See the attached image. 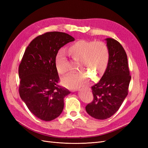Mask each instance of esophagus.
Returning a JSON list of instances; mask_svg holds the SVG:
<instances>
[{"instance_id":"34e87169","label":"esophagus","mask_w":148,"mask_h":148,"mask_svg":"<svg viewBox=\"0 0 148 148\" xmlns=\"http://www.w3.org/2000/svg\"><path fill=\"white\" fill-rule=\"evenodd\" d=\"M81 90H82V89H78V91H81Z\"/></svg>"}]
</instances>
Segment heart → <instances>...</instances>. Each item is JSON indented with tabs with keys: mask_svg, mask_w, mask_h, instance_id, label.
Instances as JSON below:
<instances>
[{
	"mask_svg": "<svg viewBox=\"0 0 148 148\" xmlns=\"http://www.w3.org/2000/svg\"><path fill=\"white\" fill-rule=\"evenodd\" d=\"M69 52L74 60H79L77 69L81 71L70 73L62 78V83L66 88L74 89L86 86L91 82L89 76L97 79L106 72L109 60V51L105 42L79 40L70 46ZM66 62L65 51L60 50L56 56V64L61 74L68 71Z\"/></svg>",
	"mask_w": 148,
	"mask_h": 148,
	"instance_id": "heart-1",
	"label": "heart"
}]
</instances>
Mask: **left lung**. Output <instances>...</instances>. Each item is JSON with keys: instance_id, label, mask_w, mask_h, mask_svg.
<instances>
[{"instance_id": "left-lung-1", "label": "left lung", "mask_w": 148, "mask_h": 148, "mask_svg": "<svg viewBox=\"0 0 148 148\" xmlns=\"http://www.w3.org/2000/svg\"><path fill=\"white\" fill-rule=\"evenodd\" d=\"M109 60L100 81L91 87L93 101L86 106L92 117L107 119L116 113L128 95L131 76L127 56L122 46L112 38L106 39Z\"/></svg>"}]
</instances>
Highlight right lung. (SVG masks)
Returning a JSON list of instances; mask_svg holds the SVG:
<instances>
[{"instance_id":"1","label":"right lung","mask_w":148,"mask_h":148,"mask_svg":"<svg viewBox=\"0 0 148 148\" xmlns=\"http://www.w3.org/2000/svg\"><path fill=\"white\" fill-rule=\"evenodd\" d=\"M74 40L65 33L47 32L34 38L25 51L18 68L20 96L31 113L42 120L59 117L64 98L70 93L58 85L56 59L59 49Z\"/></svg>"}]
</instances>
